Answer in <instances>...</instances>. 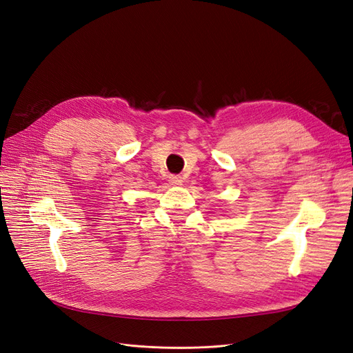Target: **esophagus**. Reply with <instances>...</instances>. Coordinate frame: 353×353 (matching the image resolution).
Returning <instances> with one entry per match:
<instances>
[{
  "instance_id": "esophagus-1",
  "label": "esophagus",
  "mask_w": 353,
  "mask_h": 353,
  "mask_svg": "<svg viewBox=\"0 0 353 353\" xmlns=\"http://www.w3.org/2000/svg\"><path fill=\"white\" fill-rule=\"evenodd\" d=\"M181 181H183V178H181L179 175H170V176H169V183L174 184V185L181 184Z\"/></svg>"
}]
</instances>
